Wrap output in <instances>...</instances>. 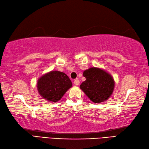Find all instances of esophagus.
<instances>
[{
    "mask_svg": "<svg viewBox=\"0 0 149 149\" xmlns=\"http://www.w3.org/2000/svg\"><path fill=\"white\" fill-rule=\"evenodd\" d=\"M74 84L76 85H78L79 84H80V81H79L78 79H75V80H74Z\"/></svg>",
    "mask_w": 149,
    "mask_h": 149,
    "instance_id": "esophagus-1",
    "label": "esophagus"
}]
</instances>
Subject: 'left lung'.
<instances>
[{
  "label": "left lung",
  "instance_id": "1",
  "mask_svg": "<svg viewBox=\"0 0 149 149\" xmlns=\"http://www.w3.org/2000/svg\"><path fill=\"white\" fill-rule=\"evenodd\" d=\"M86 80L80 88L90 100L95 103L108 100L113 91L115 82L111 76L100 68H91L84 72Z\"/></svg>",
  "mask_w": 149,
  "mask_h": 149
}]
</instances>
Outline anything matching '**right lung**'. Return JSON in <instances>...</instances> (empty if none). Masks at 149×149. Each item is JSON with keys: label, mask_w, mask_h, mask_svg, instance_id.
Masks as SVG:
<instances>
[{"label": "right lung", "mask_w": 149, "mask_h": 149, "mask_svg": "<svg viewBox=\"0 0 149 149\" xmlns=\"http://www.w3.org/2000/svg\"><path fill=\"white\" fill-rule=\"evenodd\" d=\"M37 87L42 98L56 102L72 87V82L64 72L52 71L39 78Z\"/></svg>", "instance_id": "obj_1"}]
</instances>
